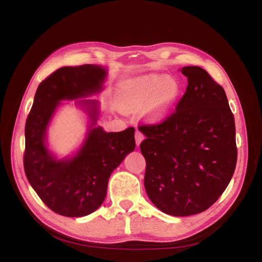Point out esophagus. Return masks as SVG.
Wrapping results in <instances>:
<instances>
[{
    "instance_id": "34e87169",
    "label": "esophagus",
    "mask_w": 262,
    "mask_h": 262,
    "mask_svg": "<svg viewBox=\"0 0 262 262\" xmlns=\"http://www.w3.org/2000/svg\"><path fill=\"white\" fill-rule=\"evenodd\" d=\"M144 140V136H143V133H141L139 130L136 132V143H137V145L139 146L140 144H141V142Z\"/></svg>"
}]
</instances>
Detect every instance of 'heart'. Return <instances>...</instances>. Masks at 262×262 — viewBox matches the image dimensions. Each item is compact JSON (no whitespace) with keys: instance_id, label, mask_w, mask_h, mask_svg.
<instances>
[{"instance_id":"obj_1","label":"heart","mask_w":262,"mask_h":262,"mask_svg":"<svg viewBox=\"0 0 262 262\" xmlns=\"http://www.w3.org/2000/svg\"><path fill=\"white\" fill-rule=\"evenodd\" d=\"M181 85L167 74H146L129 81L123 87L121 108L125 112L144 109L149 123H161L175 108Z\"/></svg>"}]
</instances>
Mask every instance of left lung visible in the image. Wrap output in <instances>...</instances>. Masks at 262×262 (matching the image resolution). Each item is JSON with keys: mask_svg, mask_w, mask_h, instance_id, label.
Returning a JSON list of instances; mask_svg holds the SVG:
<instances>
[{"mask_svg": "<svg viewBox=\"0 0 262 262\" xmlns=\"http://www.w3.org/2000/svg\"><path fill=\"white\" fill-rule=\"evenodd\" d=\"M188 86L176 112L139 129L146 161L144 187L157 209L188 216L225 191L237 162L235 121L223 87L200 67H184Z\"/></svg>", "mask_w": 262, "mask_h": 262, "instance_id": "8db88e82", "label": "left lung"}]
</instances>
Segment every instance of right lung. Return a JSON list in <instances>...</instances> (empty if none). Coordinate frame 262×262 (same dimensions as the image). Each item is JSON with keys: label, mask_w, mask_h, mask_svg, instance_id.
I'll list each match as a JSON object with an SVG mask.
<instances>
[{"label": "right lung", "mask_w": 262, "mask_h": 262, "mask_svg": "<svg viewBox=\"0 0 262 262\" xmlns=\"http://www.w3.org/2000/svg\"><path fill=\"white\" fill-rule=\"evenodd\" d=\"M107 77L108 68L102 66L60 68L38 86L26 120V177L47 207L63 216L81 217L96 211L113 171L136 148L134 128L106 132L97 125L100 102L91 97L102 92ZM67 100H77L88 117V130L74 152L59 158L49 147L48 130Z\"/></svg>", "instance_id": "obj_1"}]
</instances>
